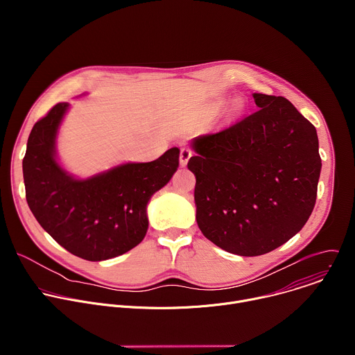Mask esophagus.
<instances>
[{
	"label": "esophagus",
	"mask_w": 355,
	"mask_h": 355,
	"mask_svg": "<svg viewBox=\"0 0 355 355\" xmlns=\"http://www.w3.org/2000/svg\"><path fill=\"white\" fill-rule=\"evenodd\" d=\"M191 156H192V150H189L187 147L181 148V151H180V164L182 167H185L188 164V160L191 159Z\"/></svg>",
	"instance_id": "obj_1"
}]
</instances>
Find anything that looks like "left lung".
Masks as SVG:
<instances>
[{
  "label": "left lung",
  "mask_w": 355,
  "mask_h": 355,
  "mask_svg": "<svg viewBox=\"0 0 355 355\" xmlns=\"http://www.w3.org/2000/svg\"><path fill=\"white\" fill-rule=\"evenodd\" d=\"M259 110L192 140L196 223L218 247L261 256L308 222L322 170L316 128L284 96L252 94Z\"/></svg>",
  "instance_id": "left-lung-1"
}]
</instances>
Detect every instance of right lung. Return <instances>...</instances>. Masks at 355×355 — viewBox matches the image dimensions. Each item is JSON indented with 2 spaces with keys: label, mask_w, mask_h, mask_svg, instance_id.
<instances>
[{
  "label": "right lung",
  "mask_w": 355,
  "mask_h": 355,
  "mask_svg": "<svg viewBox=\"0 0 355 355\" xmlns=\"http://www.w3.org/2000/svg\"><path fill=\"white\" fill-rule=\"evenodd\" d=\"M69 107L56 104L31 130L22 162L28 205L71 254L88 261L114 259L144 239L147 204L177 171L180 150L171 147L155 162L126 163L78 180L56 159V137Z\"/></svg>",
  "instance_id": "obj_1"
}]
</instances>
